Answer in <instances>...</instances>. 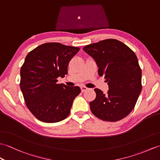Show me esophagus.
I'll return each instance as SVG.
<instances>
[{
  "instance_id": "esophagus-1",
  "label": "esophagus",
  "mask_w": 160,
  "mask_h": 160,
  "mask_svg": "<svg viewBox=\"0 0 160 160\" xmlns=\"http://www.w3.org/2000/svg\"><path fill=\"white\" fill-rule=\"evenodd\" d=\"M80 89H81V91H82V92L83 93V92H84V91L88 89V88L86 87H84V86H82L80 87Z\"/></svg>"
}]
</instances>
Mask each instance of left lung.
<instances>
[{
  "label": "left lung",
  "instance_id": "left-lung-1",
  "mask_svg": "<svg viewBox=\"0 0 160 160\" xmlns=\"http://www.w3.org/2000/svg\"><path fill=\"white\" fill-rule=\"evenodd\" d=\"M83 50L96 62L98 74L108 85L107 93L95 89L90 102L92 113L100 120L117 122L133 109L142 91V70L135 53L120 41L107 39L90 44Z\"/></svg>",
  "mask_w": 160,
  "mask_h": 160
}]
</instances>
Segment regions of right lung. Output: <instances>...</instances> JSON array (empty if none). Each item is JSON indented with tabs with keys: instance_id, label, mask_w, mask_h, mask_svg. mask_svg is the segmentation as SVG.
I'll list each match as a JSON object with an SVG mask.
<instances>
[{
	"instance_id": "1",
	"label": "right lung",
	"mask_w": 160,
	"mask_h": 160,
	"mask_svg": "<svg viewBox=\"0 0 160 160\" xmlns=\"http://www.w3.org/2000/svg\"><path fill=\"white\" fill-rule=\"evenodd\" d=\"M79 47L47 42L27 55L20 69V89L26 106L40 121L55 123L70 113L78 87L58 84L57 78L67 74L68 64Z\"/></svg>"
}]
</instances>
